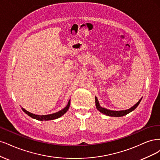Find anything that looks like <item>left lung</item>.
Returning <instances> with one entry per match:
<instances>
[{
    "label": "left lung",
    "instance_id": "8db88e82",
    "mask_svg": "<svg viewBox=\"0 0 160 160\" xmlns=\"http://www.w3.org/2000/svg\"><path fill=\"white\" fill-rule=\"evenodd\" d=\"M142 99V98L136 103V104L134 106H133L132 108H129V109L126 110H120V111L110 110L106 109V108H102V106H100V103L98 102V100L97 97H96V96H95V100H96L95 102H96V106L97 110H99L101 113H102V114H105L106 116H108L121 117V116H125V115L129 114V113H130L133 110H134L136 108L138 107L139 104L140 103Z\"/></svg>",
    "mask_w": 160,
    "mask_h": 160
}]
</instances>
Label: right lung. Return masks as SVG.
Masks as SVG:
<instances>
[{
	"mask_svg": "<svg viewBox=\"0 0 160 160\" xmlns=\"http://www.w3.org/2000/svg\"><path fill=\"white\" fill-rule=\"evenodd\" d=\"M70 100H69L68 104H67V106L64 108H63L62 110H60L58 112L53 113V114H48V115H37V114H32V113H30V112H28L23 108H22V109L23 112H25L28 116L34 118V119L40 120V121H44V120L47 121V120H52L57 119V118L61 117L62 116H63L65 113L68 110L69 108H70Z\"/></svg>",
	"mask_w": 160,
	"mask_h": 160,
	"instance_id": "right-lung-1",
	"label": "right lung"
}]
</instances>
